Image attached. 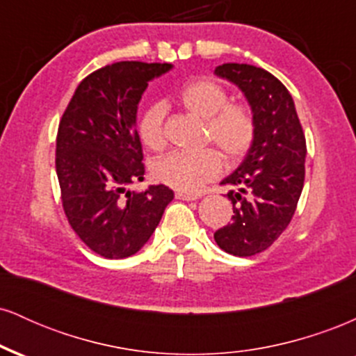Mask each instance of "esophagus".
<instances>
[{
  "mask_svg": "<svg viewBox=\"0 0 356 356\" xmlns=\"http://www.w3.org/2000/svg\"><path fill=\"white\" fill-rule=\"evenodd\" d=\"M175 197L181 199V201H197L199 195L187 194V192H175Z\"/></svg>",
  "mask_w": 356,
  "mask_h": 356,
  "instance_id": "esophagus-1",
  "label": "esophagus"
}]
</instances>
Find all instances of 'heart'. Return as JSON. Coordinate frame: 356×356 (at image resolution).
I'll return each mask as SVG.
<instances>
[{"label":"heart","mask_w":356,"mask_h":356,"mask_svg":"<svg viewBox=\"0 0 356 356\" xmlns=\"http://www.w3.org/2000/svg\"><path fill=\"white\" fill-rule=\"evenodd\" d=\"M179 102L187 112L204 120V140L212 142L227 164L238 162L254 138V120L251 112L239 104H226L227 95L220 85L199 79L186 83ZM165 107L154 104L142 113L138 136L152 150L164 147ZM222 162L212 149L201 152H170L154 164V177L181 192H199L220 174Z\"/></svg>","instance_id":"b5f03b06"}]
</instances>
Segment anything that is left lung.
Masks as SVG:
<instances>
[{
	"mask_svg": "<svg viewBox=\"0 0 356 356\" xmlns=\"http://www.w3.org/2000/svg\"><path fill=\"white\" fill-rule=\"evenodd\" d=\"M214 75L243 92L254 120L243 162L220 181L231 187L234 216L214 239L232 256H254L280 238L295 214L305 184V134L293 97L275 75L244 63L219 65Z\"/></svg>",
	"mask_w": 356,
	"mask_h": 356,
	"instance_id": "obj_1",
	"label": "left lung"
}]
</instances>
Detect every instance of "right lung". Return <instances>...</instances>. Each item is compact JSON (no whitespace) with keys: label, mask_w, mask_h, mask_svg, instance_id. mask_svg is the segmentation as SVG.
<instances>
[{"label":"right lung","mask_w":356,"mask_h":356,"mask_svg":"<svg viewBox=\"0 0 356 356\" xmlns=\"http://www.w3.org/2000/svg\"><path fill=\"white\" fill-rule=\"evenodd\" d=\"M170 63L118 61L81 80L56 136V175L68 222L87 246L108 259L140 251L161 222L174 191L157 184L145 191L137 132L138 102L149 81Z\"/></svg>","instance_id":"right-lung-1"}]
</instances>
